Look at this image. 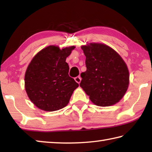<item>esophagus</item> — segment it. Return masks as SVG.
Listing matches in <instances>:
<instances>
[{
	"mask_svg": "<svg viewBox=\"0 0 152 152\" xmlns=\"http://www.w3.org/2000/svg\"><path fill=\"white\" fill-rule=\"evenodd\" d=\"M74 80H75V81L77 82V83H80V81H81V77L80 76H77L75 78H74Z\"/></svg>",
	"mask_w": 152,
	"mask_h": 152,
	"instance_id": "esophagus-1",
	"label": "esophagus"
}]
</instances>
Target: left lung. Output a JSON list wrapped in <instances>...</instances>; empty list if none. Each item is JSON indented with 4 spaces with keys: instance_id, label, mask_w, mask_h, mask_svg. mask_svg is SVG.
I'll return each mask as SVG.
<instances>
[{
    "instance_id": "8db88e82",
    "label": "left lung",
    "mask_w": 152,
    "mask_h": 152,
    "mask_svg": "<svg viewBox=\"0 0 152 152\" xmlns=\"http://www.w3.org/2000/svg\"><path fill=\"white\" fill-rule=\"evenodd\" d=\"M81 48L86 56V71L80 74V86L98 106L117 103L129 86V74L125 61L114 50L102 43Z\"/></svg>"
}]
</instances>
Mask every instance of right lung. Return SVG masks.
<instances>
[{
	"instance_id": "1",
	"label": "right lung",
	"mask_w": 152,
	"mask_h": 152,
	"mask_svg": "<svg viewBox=\"0 0 152 152\" xmlns=\"http://www.w3.org/2000/svg\"><path fill=\"white\" fill-rule=\"evenodd\" d=\"M74 46L60 50L50 45L35 55L25 75V90L36 107L45 111H55L68 104L79 84L69 76L66 61Z\"/></svg>"
}]
</instances>
